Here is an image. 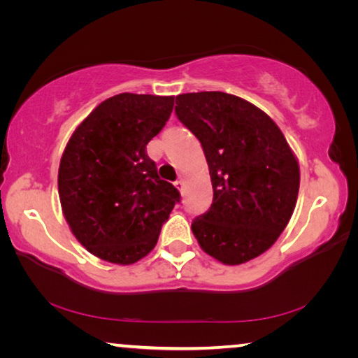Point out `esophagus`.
I'll use <instances>...</instances> for the list:
<instances>
[{
	"mask_svg": "<svg viewBox=\"0 0 358 358\" xmlns=\"http://www.w3.org/2000/svg\"><path fill=\"white\" fill-rule=\"evenodd\" d=\"M175 187H177V189L178 191H183V187H185V183H183V180H177V181H175Z\"/></svg>",
	"mask_w": 358,
	"mask_h": 358,
	"instance_id": "obj_1",
	"label": "esophagus"
}]
</instances>
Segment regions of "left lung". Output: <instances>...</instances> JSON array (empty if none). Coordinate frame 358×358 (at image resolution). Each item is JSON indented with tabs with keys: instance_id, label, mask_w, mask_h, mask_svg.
Listing matches in <instances>:
<instances>
[{
	"instance_id": "8db88e82",
	"label": "left lung",
	"mask_w": 358,
	"mask_h": 358,
	"mask_svg": "<svg viewBox=\"0 0 358 358\" xmlns=\"http://www.w3.org/2000/svg\"><path fill=\"white\" fill-rule=\"evenodd\" d=\"M177 118L199 138L213 203L192 221L202 250L240 265L275 243L294 213L300 169L281 129L251 102L222 92L177 96Z\"/></svg>"
}]
</instances>
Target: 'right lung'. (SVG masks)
<instances>
[{"mask_svg":"<svg viewBox=\"0 0 358 358\" xmlns=\"http://www.w3.org/2000/svg\"><path fill=\"white\" fill-rule=\"evenodd\" d=\"M173 96L121 93L94 108L72 134L58 192L76 238L96 257L129 265L153 250L180 192L161 180L147 143L164 128Z\"/></svg>","mask_w":358,"mask_h":358,"instance_id":"1","label":"right lung"}]
</instances>
